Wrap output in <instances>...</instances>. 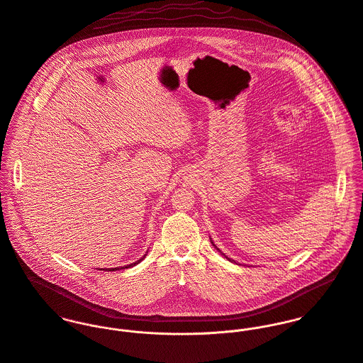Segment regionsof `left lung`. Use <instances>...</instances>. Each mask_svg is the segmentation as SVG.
<instances>
[{
  "instance_id": "8db88e82",
  "label": "left lung",
  "mask_w": 363,
  "mask_h": 363,
  "mask_svg": "<svg viewBox=\"0 0 363 363\" xmlns=\"http://www.w3.org/2000/svg\"><path fill=\"white\" fill-rule=\"evenodd\" d=\"M211 241H212V238H211ZM212 244H213V241H212ZM213 245H215V244H213ZM215 248H216V250H218V251H220V250H218V247H216V245H215ZM220 252H221V251H220ZM221 255H223V257H224V258H227V259H228V261H230V262H235V261H234V259H231V258H228V257H227V255H225V254H223V252H221Z\"/></svg>"
}]
</instances>
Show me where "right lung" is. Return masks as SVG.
Segmentation results:
<instances>
[{
	"label": "right lung",
	"mask_w": 363,
	"mask_h": 363,
	"mask_svg": "<svg viewBox=\"0 0 363 363\" xmlns=\"http://www.w3.org/2000/svg\"><path fill=\"white\" fill-rule=\"evenodd\" d=\"M145 255H147V254H145V255H143V257H142V258H140V259H138V261H136V262H133V264H129V265H125V267H121V268H108V269H106V271H118V269H125V268H132V267H135V265H138V264H139V262H140V261H143V259H145ZM99 271H101V269H99ZM102 271H104V269H102Z\"/></svg>",
	"instance_id": "right-lung-1"
}]
</instances>
